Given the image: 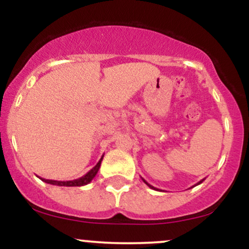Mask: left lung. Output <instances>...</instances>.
Masks as SVG:
<instances>
[{"instance_id": "1", "label": "left lung", "mask_w": 249, "mask_h": 249, "mask_svg": "<svg viewBox=\"0 0 249 249\" xmlns=\"http://www.w3.org/2000/svg\"><path fill=\"white\" fill-rule=\"evenodd\" d=\"M204 180H205V179H202V180H200V181H199V182H198V184H196V185H194V186H196V185H199V184H201V182H202V181H204ZM142 181H144V182H145V184H146V185H147V186H148V187H150V188H152V190H156V191H160V190H158V188H156V187H153V186H152V185H150V184H148V182H147V181H146V180H144V179H142ZM194 186H192V187H194Z\"/></svg>"}]
</instances>
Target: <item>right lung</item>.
I'll return each mask as SVG.
<instances>
[{"label":"right lung","mask_w":249,"mask_h":249,"mask_svg":"<svg viewBox=\"0 0 249 249\" xmlns=\"http://www.w3.org/2000/svg\"><path fill=\"white\" fill-rule=\"evenodd\" d=\"M103 157L99 159V161L97 162V165L95 167L91 168L89 172L85 174V176L81 177V178L78 179H75V180H69V181H58V180H49V179H43V178H39L42 180V181L47 182V184H50V185H57V186H84V185H88L89 182L91 181L93 178L96 177L97 172L99 171V167H101V164H102V160H103Z\"/></svg>","instance_id":"add662e5"}]
</instances>
